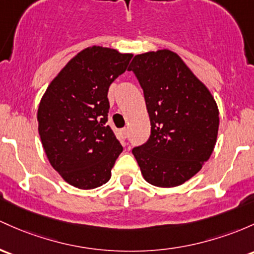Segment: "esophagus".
<instances>
[{
  "label": "esophagus",
  "mask_w": 254,
  "mask_h": 254,
  "mask_svg": "<svg viewBox=\"0 0 254 254\" xmlns=\"http://www.w3.org/2000/svg\"><path fill=\"white\" fill-rule=\"evenodd\" d=\"M119 136H121L122 140H125L127 136V129H121L119 130Z\"/></svg>",
  "instance_id": "1"
}]
</instances>
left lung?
I'll return each instance as SVG.
<instances>
[{
	"label": "left lung",
	"mask_w": 254,
	"mask_h": 254,
	"mask_svg": "<svg viewBox=\"0 0 254 254\" xmlns=\"http://www.w3.org/2000/svg\"><path fill=\"white\" fill-rule=\"evenodd\" d=\"M143 89L148 141L132 149L142 176L160 188L183 185L212 154L219 127L216 100L176 53L135 55L129 66Z\"/></svg>",
	"instance_id": "obj_1"
}]
</instances>
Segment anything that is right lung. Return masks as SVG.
<instances>
[{"label": "right lung", "instance_id": "add662e5", "mask_svg": "<svg viewBox=\"0 0 254 254\" xmlns=\"http://www.w3.org/2000/svg\"><path fill=\"white\" fill-rule=\"evenodd\" d=\"M130 53L93 46L72 58L50 82L37 111L38 133L50 165L68 185L107 183L123 147L108 125V88L131 60Z\"/></svg>", "mask_w": 254, "mask_h": 254}]
</instances>
